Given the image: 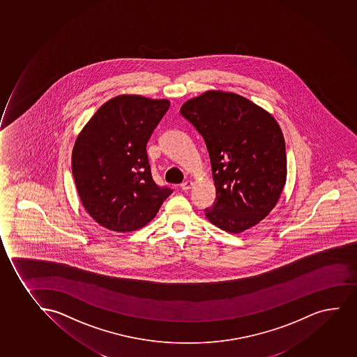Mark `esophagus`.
I'll use <instances>...</instances> for the list:
<instances>
[{
    "mask_svg": "<svg viewBox=\"0 0 357 357\" xmlns=\"http://www.w3.org/2000/svg\"><path fill=\"white\" fill-rule=\"evenodd\" d=\"M192 185H193L192 181H185V182H183V183L181 185V189H182L183 192H187V190L192 188Z\"/></svg>",
    "mask_w": 357,
    "mask_h": 357,
    "instance_id": "obj_1",
    "label": "esophagus"
}]
</instances>
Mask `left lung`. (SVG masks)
I'll list each match as a JSON object with an SVG mask.
<instances>
[{
	"instance_id": "obj_1",
	"label": "left lung",
	"mask_w": 357,
	"mask_h": 357,
	"mask_svg": "<svg viewBox=\"0 0 357 357\" xmlns=\"http://www.w3.org/2000/svg\"><path fill=\"white\" fill-rule=\"evenodd\" d=\"M181 115L205 140L217 190L206 217L241 234L257 225L279 201L287 157L279 123L263 108L234 93L206 91L181 107Z\"/></svg>"
}]
</instances>
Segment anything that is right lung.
<instances>
[{
	"mask_svg": "<svg viewBox=\"0 0 357 357\" xmlns=\"http://www.w3.org/2000/svg\"><path fill=\"white\" fill-rule=\"evenodd\" d=\"M170 106L168 100L119 95L93 115L75 142L73 175L86 212L116 232L140 229L172 193L156 185L146 144Z\"/></svg>",
	"mask_w": 357,
	"mask_h": 357,
	"instance_id": "obj_1",
	"label": "right lung"
}]
</instances>
